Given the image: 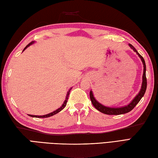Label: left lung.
Here are the masks:
<instances>
[{"mask_svg":"<svg viewBox=\"0 0 158 158\" xmlns=\"http://www.w3.org/2000/svg\"><path fill=\"white\" fill-rule=\"evenodd\" d=\"M129 46L131 48L133 49V51H135L137 55L139 56V58L141 59V61L143 62V82H142V85H141V88H140V92H139L138 94L136 96V97L134 98L131 102H130L128 105L124 106H121V107H109V106H104L102 104L99 103L97 100L95 99L94 96L93 95V92L91 90L89 92V97H90V100H91L93 106L95 107V108L99 110L100 112H101L102 113L106 114V115H122V114L124 113H127L130 112V110H132L134 108H135V106L139 103V102L143 98V96L145 94V93L146 92V89H147V78H146V64H145V60L143 58V57L139 54V53L136 51V49L134 48V47L131 45L129 44Z\"/></svg>","mask_w":158,"mask_h":158,"instance_id":"1","label":"left lung"}]
</instances>
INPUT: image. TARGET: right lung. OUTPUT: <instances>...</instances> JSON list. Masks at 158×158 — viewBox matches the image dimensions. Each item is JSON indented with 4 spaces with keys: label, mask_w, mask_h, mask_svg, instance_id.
I'll list each match as a JSON object with an SVG mask.
<instances>
[{
    "label": "right lung",
    "mask_w": 158,
    "mask_h": 158,
    "mask_svg": "<svg viewBox=\"0 0 158 158\" xmlns=\"http://www.w3.org/2000/svg\"><path fill=\"white\" fill-rule=\"evenodd\" d=\"M35 43V41H32L31 43H30L28 45H27L26 46V48L23 49V52L24 51V50L28 48V47H29L30 45H32V43ZM71 89H72V88H70L69 90V92H67V94H66V100H64V103L62 104V106H60L59 109H56V110H54V111H53V112H52V113H49V114H47V115H28L29 116H31V117H37V118H45V117H51V116H53V115H56V113H59L60 111H61V110L64 108V107L66 106V103H67V101H68V99H69V94H70V90H71Z\"/></svg>",
    "instance_id": "obj_1"
}]
</instances>
